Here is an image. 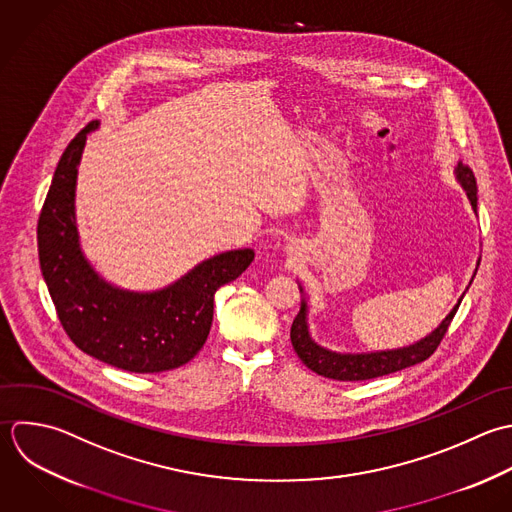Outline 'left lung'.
Instances as JSON below:
<instances>
[{"label": "left lung", "instance_id": "1", "mask_svg": "<svg viewBox=\"0 0 512 512\" xmlns=\"http://www.w3.org/2000/svg\"><path fill=\"white\" fill-rule=\"evenodd\" d=\"M455 173H457V181L467 191V197L473 205V211L477 213V179H475L473 169L459 161ZM477 269H479V261H477ZM477 269H475V275H477ZM299 291L303 293L301 285H299ZM463 297H465V293L461 295L459 303L451 309V313L441 321V325L433 333H429L425 339H421V341H417L409 347L375 351V353H337V351H329V349L321 347L319 343H315L311 333H309V323H307V301L303 299L301 301V311L297 313V317L291 325V343H293V349L299 355V359L311 371H315L317 375L327 377V379L367 381V379L391 375V373H397L401 369L423 363L425 359H429L435 353V349L443 341V337H445V333H447Z\"/></svg>", "mask_w": 512, "mask_h": 512}]
</instances>
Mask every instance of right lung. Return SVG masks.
Here are the masks:
<instances>
[{"mask_svg": "<svg viewBox=\"0 0 512 512\" xmlns=\"http://www.w3.org/2000/svg\"><path fill=\"white\" fill-rule=\"evenodd\" d=\"M85 125L65 147L39 221V267L69 339L89 357L131 373H161L189 363L205 345L213 321L215 291L235 281L253 261V249L213 255L175 283L127 291L107 283L85 259L75 223L77 167Z\"/></svg>", "mask_w": 512, "mask_h": 512, "instance_id": "right-lung-1", "label": "right lung"}]
</instances>
